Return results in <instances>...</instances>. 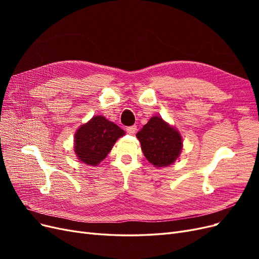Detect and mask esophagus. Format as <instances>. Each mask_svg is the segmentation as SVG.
I'll return each mask as SVG.
<instances>
[{"mask_svg": "<svg viewBox=\"0 0 259 259\" xmlns=\"http://www.w3.org/2000/svg\"><path fill=\"white\" fill-rule=\"evenodd\" d=\"M126 132L128 133L130 135H134L135 133L137 132V126H136V125H132V126L126 127Z\"/></svg>", "mask_w": 259, "mask_h": 259, "instance_id": "1", "label": "esophagus"}]
</instances>
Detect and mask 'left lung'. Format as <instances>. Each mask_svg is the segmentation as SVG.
Masks as SVG:
<instances>
[{
	"label": "left lung",
	"mask_w": 259,
	"mask_h": 259,
	"mask_svg": "<svg viewBox=\"0 0 259 259\" xmlns=\"http://www.w3.org/2000/svg\"><path fill=\"white\" fill-rule=\"evenodd\" d=\"M136 137L147 160L155 167L170 165L182 152L183 138L179 132L161 116H152Z\"/></svg>",
	"instance_id": "1"
}]
</instances>
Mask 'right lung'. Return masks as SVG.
I'll return each mask as SVG.
<instances>
[{"mask_svg": "<svg viewBox=\"0 0 259 259\" xmlns=\"http://www.w3.org/2000/svg\"><path fill=\"white\" fill-rule=\"evenodd\" d=\"M125 132L103 115L92 119L76 131L74 135V152L81 162L96 166L103 161L115 142Z\"/></svg>", "mask_w": 259, "mask_h": 259, "instance_id": "1", "label": "right lung"}]
</instances>
